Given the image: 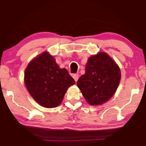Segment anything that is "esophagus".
Segmentation results:
<instances>
[{"label": "esophagus", "instance_id": "obj_1", "mask_svg": "<svg viewBox=\"0 0 146 146\" xmlns=\"http://www.w3.org/2000/svg\"><path fill=\"white\" fill-rule=\"evenodd\" d=\"M72 76H73V78L75 80V82L78 81V78H79V75L78 74V73H74V74L72 75Z\"/></svg>", "mask_w": 146, "mask_h": 146}]
</instances>
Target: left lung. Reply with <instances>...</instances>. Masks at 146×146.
<instances>
[{
    "instance_id": "obj_1",
    "label": "left lung",
    "mask_w": 146,
    "mask_h": 146,
    "mask_svg": "<svg viewBox=\"0 0 146 146\" xmlns=\"http://www.w3.org/2000/svg\"><path fill=\"white\" fill-rule=\"evenodd\" d=\"M121 79L119 66L108 54L100 52L88 58L85 74L77 82L86 102L100 105L115 94Z\"/></svg>"
}]
</instances>
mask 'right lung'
<instances>
[{
  "label": "right lung",
  "mask_w": 146,
  "mask_h": 146,
  "mask_svg": "<svg viewBox=\"0 0 146 146\" xmlns=\"http://www.w3.org/2000/svg\"><path fill=\"white\" fill-rule=\"evenodd\" d=\"M75 80L66 68H60L53 57L44 52L28 64L25 84L30 95L40 105L54 108L62 102Z\"/></svg>",
  "instance_id": "obj_1"
}]
</instances>
